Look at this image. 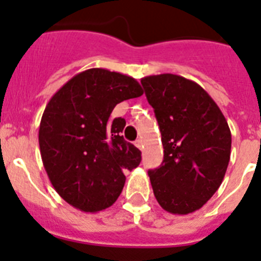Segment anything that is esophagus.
Returning <instances> with one entry per match:
<instances>
[{"label":"esophagus","mask_w":261,"mask_h":261,"mask_svg":"<svg viewBox=\"0 0 261 261\" xmlns=\"http://www.w3.org/2000/svg\"><path fill=\"white\" fill-rule=\"evenodd\" d=\"M135 145H136V146L138 147V149L142 150V147H143V142H142V140H137V141H136V142H135Z\"/></svg>","instance_id":"34e87169"}]
</instances>
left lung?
I'll use <instances>...</instances> for the list:
<instances>
[{"instance_id":"1","label":"left lung","mask_w":261,"mask_h":261,"mask_svg":"<svg viewBox=\"0 0 261 261\" xmlns=\"http://www.w3.org/2000/svg\"><path fill=\"white\" fill-rule=\"evenodd\" d=\"M154 109L164 149L163 163L149 176L167 212L188 215L216 193L230 159L231 135L216 102L194 81L172 73L141 79Z\"/></svg>"}]
</instances>
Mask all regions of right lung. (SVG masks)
Masks as SVG:
<instances>
[{"instance_id": "right-lung-1", "label": "right lung", "mask_w": 261, "mask_h": 261, "mask_svg": "<svg viewBox=\"0 0 261 261\" xmlns=\"http://www.w3.org/2000/svg\"><path fill=\"white\" fill-rule=\"evenodd\" d=\"M142 94L136 79L90 68L50 98L38 130L40 152L50 182L68 204L94 214L118 199L124 173L138 167L141 151L121 136L125 120L110 116L116 105Z\"/></svg>"}]
</instances>
